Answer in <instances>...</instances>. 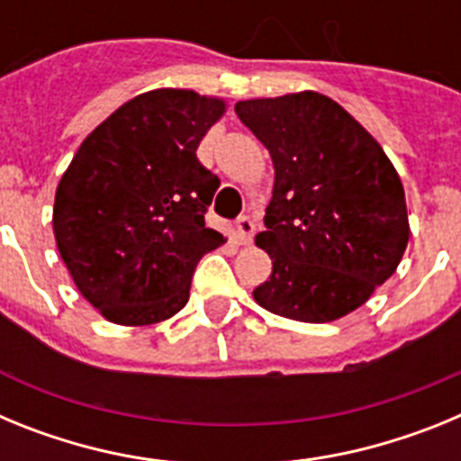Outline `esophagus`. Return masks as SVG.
Instances as JSON below:
<instances>
[{
  "label": "esophagus",
  "mask_w": 461,
  "mask_h": 461,
  "mask_svg": "<svg viewBox=\"0 0 461 461\" xmlns=\"http://www.w3.org/2000/svg\"><path fill=\"white\" fill-rule=\"evenodd\" d=\"M235 230H238L240 244H249L251 238H254L256 226L249 217H240L238 223H235Z\"/></svg>",
  "instance_id": "esophagus-1"
}]
</instances>
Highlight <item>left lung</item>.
Segmentation results:
<instances>
[{
	"label": "left lung",
	"mask_w": 461,
	"mask_h": 461,
	"mask_svg": "<svg viewBox=\"0 0 461 461\" xmlns=\"http://www.w3.org/2000/svg\"><path fill=\"white\" fill-rule=\"evenodd\" d=\"M275 166L256 244L272 275L254 291L267 312L330 323L367 303L409 244L404 186L376 138L319 92L235 104Z\"/></svg>",
	"instance_id": "left-lung-1"
}]
</instances>
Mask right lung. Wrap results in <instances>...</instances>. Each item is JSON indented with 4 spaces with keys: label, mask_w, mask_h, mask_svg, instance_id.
Segmentation results:
<instances>
[{
    "label": "right lung",
    "mask_w": 461,
    "mask_h": 461,
    "mask_svg": "<svg viewBox=\"0 0 461 461\" xmlns=\"http://www.w3.org/2000/svg\"><path fill=\"white\" fill-rule=\"evenodd\" d=\"M226 101L194 89L138 94L83 140L57 185L52 230L80 295L117 325H154L189 300L226 242L205 226L217 175L195 149Z\"/></svg>",
    "instance_id": "obj_1"
}]
</instances>
